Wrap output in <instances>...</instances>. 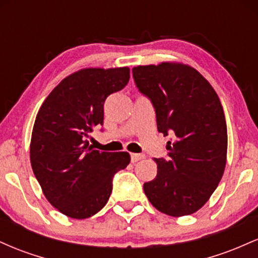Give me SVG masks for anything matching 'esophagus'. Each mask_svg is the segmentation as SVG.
<instances>
[{
  "mask_svg": "<svg viewBox=\"0 0 258 258\" xmlns=\"http://www.w3.org/2000/svg\"><path fill=\"white\" fill-rule=\"evenodd\" d=\"M143 158H144L143 154H131V162L135 164V162L139 161V160H142Z\"/></svg>",
  "mask_w": 258,
  "mask_h": 258,
  "instance_id": "1",
  "label": "esophagus"
}]
</instances>
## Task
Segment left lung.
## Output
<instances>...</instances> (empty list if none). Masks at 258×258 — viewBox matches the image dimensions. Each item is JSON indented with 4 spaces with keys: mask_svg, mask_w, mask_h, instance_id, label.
I'll return each instance as SVG.
<instances>
[{
    "mask_svg": "<svg viewBox=\"0 0 258 258\" xmlns=\"http://www.w3.org/2000/svg\"><path fill=\"white\" fill-rule=\"evenodd\" d=\"M138 91L152 102L158 131L172 139L167 155L155 158L158 174L144 183L154 207L178 217L197 212L223 176L227 160V123L212 86L182 64L136 67Z\"/></svg>",
    "mask_w": 258,
    "mask_h": 258,
    "instance_id": "8db88e82",
    "label": "left lung"
}]
</instances>
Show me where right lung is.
Wrapping results in <instances>:
<instances>
[{
  "label": "right lung",
  "instance_id": "1",
  "mask_svg": "<svg viewBox=\"0 0 258 258\" xmlns=\"http://www.w3.org/2000/svg\"><path fill=\"white\" fill-rule=\"evenodd\" d=\"M128 80V68L80 70L64 79L37 112L32 171L47 200L68 217L84 220L100 211L115 173L130 164L128 153L99 152L87 141L94 127L103 126L105 99Z\"/></svg>",
  "mask_w": 258,
  "mask_h": 258
}]
</instances>
